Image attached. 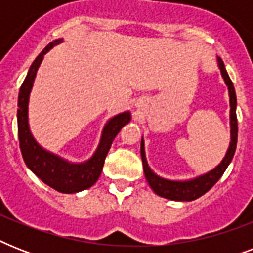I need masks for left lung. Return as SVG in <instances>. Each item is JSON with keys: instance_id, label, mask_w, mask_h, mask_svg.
Instances as JSON below:
<instances>
[{"instance_id": "obj_1", "label": "left lung", "mask_w": 253, "mask_h": 253, "mask_svg": "<svg viewBox=\"0 0 253 253\" xmlns=\"http://www.w3.org/2000/svg\"><path fill=\"white\" fill-rule=\"evenodd\" d=\"M216 63L220 69V75L223 77L224 83L228 87V95H230V127H231V142L228 146V150L224 155L223 160L218 164L214 169L209 170L208 173H204L198 177L190 178V180L177 181V180H168L164 177H160L159 174L152 170L148 167L146 159V151H144V140L142 138L140 143V155H142L143 162V170L144 176L158 196L168 198L172 201H193L204 196L205 193L209 192L210 189L215 185V182L219 180L224 170L227 169L228 164L231 163L234 154L236 150V142H238V121H236V94L232 81L228 76L227 71L224 68L223 61L220 57H216Z\"/></svg>"}]
</instances>
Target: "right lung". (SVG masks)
I'll use <instances>...</instances> for the list:
<instances>
[{
	"mask_svg": "<svg viewBox=\"0 0 253 253\" xmlns=\"http://www.w3.org/2000/svg\"><path fill=\"white\" fill-rule=\"evenodd\" d=\"M63 39L51 42L30 67L18 95V138L19 146L27 168L41 178L45 185L60 193H77L90 188L98 180L102 172L103 163L106 155L122 127L131 121L130 111H123L114 115L106 122L102 130L97 150L89 160L83 163H72L65 160L61 156L44 150L31 134L29 126V99L33 89L34 80L42 64V60L49 49L61 43Z\"/></svg>",
	"mask_w": 253,
	"mask_h": 253,
	"instance_id": "obj_1",
	"label": "right lung"
}]
</instances>
